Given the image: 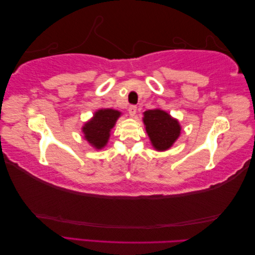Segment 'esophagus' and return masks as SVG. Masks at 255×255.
<instances>
[{"label": "esophagus", "mask_w": 255, "mask_h": 255, "mask_svg": "<svg viewBox=\"0 0 255 255\" xmlns=\"http://www.w3.org/2000/svg\"><path fill=\"white\" fill-rule=\"evenodd\" d=\"M128 113L131 117H134L136 114V107L135 106H129L128 107Z\"/></svg>", "instance_id": "esophagus-1"}]
</instances>
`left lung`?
I'll return each instance as SVG.
<instances>
[{
  "mask_svg": "<svg viewBox=\"0 0 255 255\" xmlns=\"http://www.w3.org/2000/svg\"><path fill=\"white\" fill-rule=\"evenodd\" d=\"M143 114V123L152 146L158 152L169 149L180 135L181 127L177 119L162 109H152Z\"/></svg>",
  "mask_w": 255,
  "mask_h": 255,
  "instance_id": "8db88e82",
  "label": "left lung"
}]
</instances>
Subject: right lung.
<instances>
[{
    "label": "right lung",
    "instance_id": "right-lung-1",
    "mask_svg": "<svg viewBox=\"0 0 255 255\" xmlns=\"http://www.w3.org/2000/svg\"><path fill=\"white\" fill-rule=\"evenodd\" d=\"M121 112L114 109H99L89 121H87L81 131L85 139L93 148L102 149L110 138L111 129L116 126Z\"/></svg>",
    "mask_w": 255,
    "mask_h": 255
}]
</instances>
